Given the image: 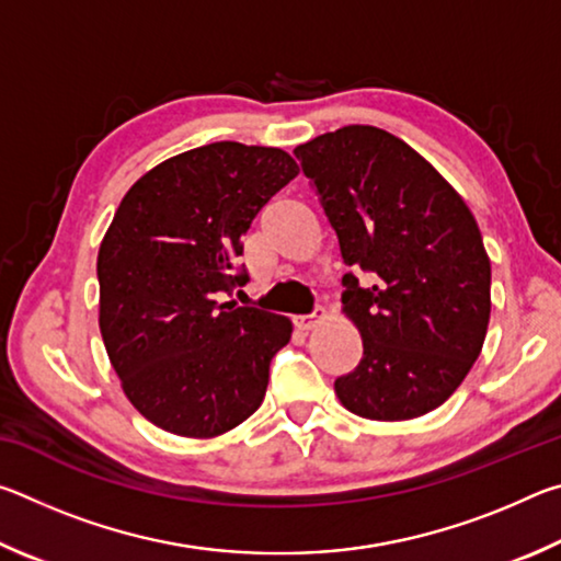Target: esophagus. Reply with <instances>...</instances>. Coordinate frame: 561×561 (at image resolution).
<instances>
[{
    "label": "esophagus",
    "mask_w": 561,
    "mask_h": 561,
    "mask_svg": "<svg viewBox=\"0 0 561 561\" xmlns=\"http://www.w3.org/2000/svg\"><path fill=\"white\" fill-rule=\"evenodd\" d=\"M324 317H327L324 309H317L314 314H309V317H294L291 324H294V329H297V331H304V334H307V331L314 329Z\"/></svg>",
    "instance_id": "obj_1"
}]
</instances>
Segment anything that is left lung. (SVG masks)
<instances>
[{"mask_svg":"<svg viewBox=\"0 0 561 561\" xmlns=\"http://www.w3.org/2000/svg\"><path fill=\"white\" fill-rule=\"evenodd\" d=\"M339 237L344 311L364 339L339 401L371 421H408L453 396L490 321V260L468 205L428 160L374 126L294 148Z\"/></svg>","mask_w":561,"mask_h":561,"instance_id":"8db88e82","label":"left lung"}]
</instances>
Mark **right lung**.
<instances>
[{
    "label": "right lung",
    "mask_w": 561,
    "mask_h": 561,
    "mask_svg": "<svg viewBox=\"0 0 561 561\" xmlns=\"http://www.w3.org/2000/svg\"><path fill=\"white\" fill-rule=\"evenodd\" d=\"M299 173L279 148L220 140L150 170L99 250L101 336L128 401L185 438L232 431L264 401L289 319L234 307L242 234Z\"/></svg>",
    "instance_id": "add662e5"
}]
</instances>
